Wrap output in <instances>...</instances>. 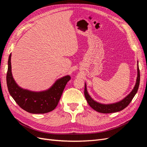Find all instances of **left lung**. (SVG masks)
<instances>
[{"mask_svg": "<svg viewBox=\"0 0 147 147\" xmlns=\"http://www.w3.org/2000/svg\"><path fill=\"white\" fill-rule=\"evenodd\" d=\"M140 83V70L139 68V64L137 62V77L136 80V83L135 86L133 88L132 91L127 96H126L123 99L119 102H115L113 104H101L99 102L95 101L94 99H92V97L88 94L86 88V84H84V96L88 102V104L90 105L91 107L94 109L97 112L102 113H110L119 112L124 109H125L126 107L130 104L132 99L134 98L136 94L137 93L138 89H139Z\"/></svg>", "mask_w": 147, "mask_h": 147, "instance_id": "obj_1", "label": "left lung"}]
</instances>
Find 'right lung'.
<instances>
[{"instance_id": "obj_1", "label": "right lung", "mask_w": 147, "mask_h": 147, "mask_svg": "<svg viewBox=\"0 0 147 147\" xmlns=\"http://www.w3.org/2000/svg\"><path fill=\"white\" fill-rule=\"evenodd\" d=\"M11 56L8 61L7 84L10 94L16 104L26 112L34 114L46 113L54 110L58 104L66 84L70 80L66 75L55 82L47 90L35 92L21 88L18 85L11 73Z\"/></svg>"}]
</instances>
